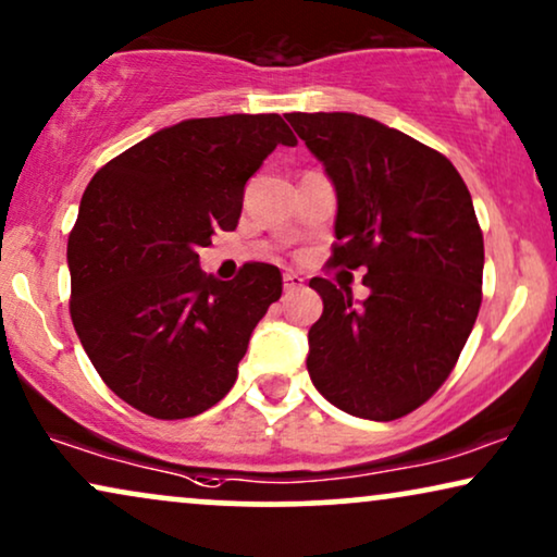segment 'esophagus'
<instances>
[{
	"label": "esophagus",
	"mask_w": 557,
	"mask_h": 557,
	"mask_svg": "<svg viewBox=\"0 0 557 557\" xmlns=\"http://www.w3.org/2000/svg\"><path fill=\"white\" fill-rule=\"evenodd\" d=\"M283 283H285L287 293H295V290H300V287H302V277L298 272H285Z\"/></svg>",
	"instance_id": "34e87169"
}]
</instances>
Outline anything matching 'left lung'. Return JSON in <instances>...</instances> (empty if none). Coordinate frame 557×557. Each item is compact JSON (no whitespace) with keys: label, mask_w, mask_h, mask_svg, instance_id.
<instances>
[{"label":"left lung","mask_w":557,"mask_h":557,"mask_svg":"<svg viewBox=\"0 0 557 557\" xmlns=\"http://www.w3.org/2000/svg\"><path fill=\"white\" fill-rule=\"evenodd\" d=\"M336 193L331 264L368 274L370 295L313 277L323 313L308 331L315 391L351 417L393 421L453 372L481 308L483 234L440 151L355 112L285 115Z\"/></svg>","instance_id":"left-lung-1"}]
</instances>
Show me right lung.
<instances>
[{
    "label": "right lung",
    "mask_w": 557,
    "mask_h": 557,
    "mask_svg": "<svg viewBox=\"0 0 557 557\" xmlns=\"http://www.w3.org/2000/svg\"><path fill=\"white\" fill-rule=\"evenodd\" d=\"M280 144L298 140L274 112L189 117L84 189L66 251L74 329L108 388L153 419L197 417L226 396L283 295L274 264L249 262L223 283L197 255L236 228L246 182Z\"/></svg>",
    "instance_id": "1"
}]
</instances>
